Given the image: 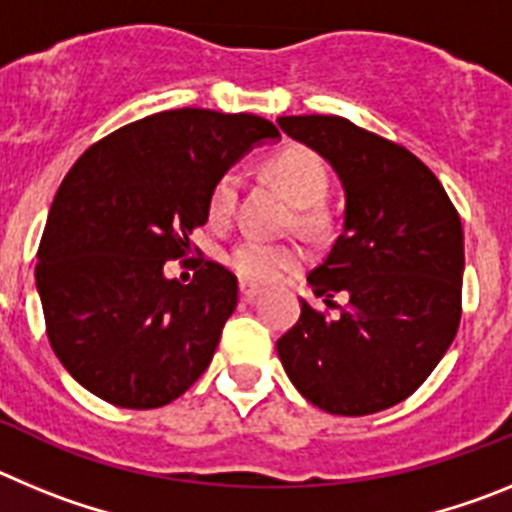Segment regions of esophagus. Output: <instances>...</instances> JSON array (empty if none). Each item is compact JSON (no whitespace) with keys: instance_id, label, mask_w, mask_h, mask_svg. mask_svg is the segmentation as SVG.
I'll list each match as a JSON object with an SVG mask.
<instances>
[{"instance_id":"1","label":"esophagus","mask_w":512,"mask_h":512,"mask_svg":"<svg viewBox=\"0 0 512 512\" xmlns=\"http://www.w3.org/2000/svg\"><path fill=\"white\" fill-rule=\"evenodd\" d=\"M259 295H261V287H256V284H246V282L241 284V297H243V300H246V302L259 300Z\"/></svg>"}]
</instances>
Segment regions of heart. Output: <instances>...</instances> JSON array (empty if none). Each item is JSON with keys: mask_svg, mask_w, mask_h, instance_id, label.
<instances>
[{"mask_svg": "<svg viewBox=\"0 0 512 512\" xmlns=\"http://www.w3.org/2000/svg\"><path fill=\"white\" fill-rule=\"evenodd\" d=\"M264 171L292 205L302 207L305 223L318 220V210L312 205H318L323 200L325 189H328V169H325L323 158L318 153H312L310 148L289 146L274 153L264 164ZM238 189H241V176L235 171H225V174L217 176V182L210 189V200H207V217H210L212 225L230 223L235 202H238ZM225 264L243 282L266 284L282 277L284 271L300 266L302 251L295 243L243 238L225 253Z\"/></svg>", "mask_w": 512, "mask_h": 512, "instance_id": "b5f03b06", "label": "heart"}]
</instances>
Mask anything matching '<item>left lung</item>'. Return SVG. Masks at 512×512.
Returning <instances> with one entry per match:
<instances>
[{
  "instance_id": "obj_1",
  "label": "left lung",
  "mask_w": 512,
  "mask_h": 512,
  "mask_svg": "<svg viewBox=\"0 0 512 512\" xmlns=\"http://www.w3.org/2000/svg\"><path fill=\"white\" fill-rule=\"evenodd\" d=\"M289 138L328 161L346 194L343 230L310 271L312 292H343L338 318L302 300L277 341L300 395L333 415H369L413 395L461 320L464 233L456 207L408 148L338 115L279 117Z\"/></svg>"
}]
</instances>
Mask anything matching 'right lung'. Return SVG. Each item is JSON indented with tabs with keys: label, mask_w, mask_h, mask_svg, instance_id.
Returning <instances> with one entry per match:
<instances>
[{
	"label": "right lung",
	"mask_w": 512,
	"mask_h": 512,
	"mask_svg": "<svg viewBox=\"0 0 512 512\" xmlns=\"http://www.w3.org/2000/svg\"><path fill=\"white\" fill-rule=\"evenodd\" d=\"M269 120L166 110L89 146L58 187L38 248L45 330L66 372L117 408H164L205 374L238 279L205 261L189 284L164 264L192 251L207 200Z\"/></svg>",
	"instance_id": "right-lung-1"
}]
</instances>
